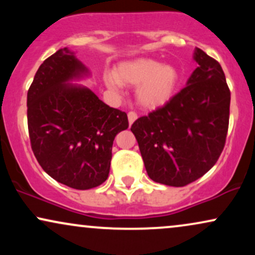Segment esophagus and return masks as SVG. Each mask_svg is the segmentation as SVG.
<instances>
[{
  "label": "esophagus",
  "mask_w": 255,
  "mask_h": 255,
  "mask_svg": "<svg viewBox=\"0 0 255 255\" xmlns=\"http://www.w3.org/2000/svg\"><path fill=\"white\" fill-rule=\"evenodd\" d=\"M136 119H137L136 113H134V111H129V113H128V121H129V125L130 126L133 125V122L135 121Z\"/></svg>",
  "instance_id": "obj_1"
}]
</instances>
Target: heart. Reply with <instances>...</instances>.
Masks as SVG:
<instances>
[{
    "label": "heart",
    "instance_id": "b5f03b06",
    "mask_svg": "<svg viewBox=\"0 0 255 255\" xmlns=\"http://www.w3.org/2000/svg\"><path fill=\"white\" fill-rule=\"evenodd\" d=\"M178 79L176 68L170 64H160L151 58H136L120 63L115 74L108 73L105 84L115 92L122 89V84L136 86V103L145 109H157L172 97Z\"/></svg>",
    "mask_w": 255,
    "mask_h": 255
}]
</instances>
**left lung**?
Returning a JSON list of instances; mask_svg holds the SVG:
<instances>
[{
  "mask_svg": "<svg viewBox=\"0 0 255 255\" xmlns=\"http://www.w3.org/2000/svg\"><path fill=\"white\" fill-rule=\"evenodd\" d=\"M199 66L164 107L131 125L154 182L183 187L206 174L221 156L229 127L230 90L221 64L195 49Z\"/></svg>",
  "mask_w": 255,
  "mask_h": 255,
  "instance_id": "1",
  "label": "left lung"
}]
</instances>
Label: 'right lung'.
I'll return each instance as SVG.
<instances>
[{
	"instance_id": "obj_1",
	"label": "right lung",
	"mask_w": 255,
	"mask_h": 255,
	"mask_svg": "<svg viewBox=\"0 0 255 255\" xmlns=\"http://www.w3.org/2000/svg\"><path fill=\"white\" fill-rule=\"evenodd\" d=\"M87 74L74 52L60 49L40 64L27 92L28 134L38 163L57 182L80 191L107 180L114 139L128 128L125 111L68 83Z\"/></svg>"
}]
</instances>
